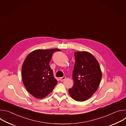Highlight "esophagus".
I'll return each mask as SVG.
<instances>
[{
  "mask_svg": "<svg viewBox=\"0 0 126 126\" xmlns=\"http://www.w3.org/2000/svg\"><path fill=\"white\" fill-rule=\"evenodd\" d=\"M65 79H66V77H65V76H63V77H60V78H59V79H60V80L61 81H63Z\"/></svg>",
  "mask_w": 126,
  "mask_h": 126,
  "instance_id": "34e87169",
  "label": "esophagus"
}]
</instances>
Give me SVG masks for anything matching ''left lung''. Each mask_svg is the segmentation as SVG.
<instances>
[{"instance_id":"left-lung-1","label":"left lung","mask_w":126,"mask_h":126,"mask_svg":"<svg viewBox=\"0 0 126 126\" xmlns=\"http://www.w3.org/2000/svg\"><path fill=\"white\" fill-rule=\"evenodd\" d=\"M74 56V85L69 89V93L74 100L82 102L89 99L97 91L102 74L98 61L90 53L75 52Z\"/></svg>"}]
</instances>
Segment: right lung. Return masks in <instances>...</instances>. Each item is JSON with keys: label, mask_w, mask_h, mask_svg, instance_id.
Returning a JSON list of instances; mask_svg holds the SVG:
<instances>
[{"label": "right lung", "mask_w": 126, "mask_h": 126, "mask_svg": "<svg viewBox=\"0 0 126 126\" xmlns=\"http://www.w3.org/2000/svg\"><path fill=\"white\" fill-rule=\"evenodd\" d=\"M60 51L56 48L37 49L26 57L22 67V80L28 92L35 98L46 97L57 84L49 62L53 53Z\"/></svg>", "instance_id": "1"}]
</instances>
